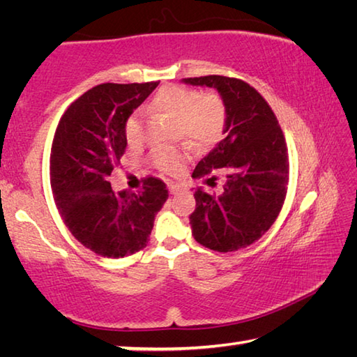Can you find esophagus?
<instances>
[{
	"label": "esophagus",
	"mask_w": 357,
	"mask_h": 357,
	"mask_svg": "<svg viewBox=\"0 0 357 357\" xmlns=\"http://www.w3.org/2000/svg\"><path fill=\"white\" fill-rule=\"evenodd\" d=\"M168 190H170V193H173V195H176V193L183 192L184 189H183V185L174 184V183H170V184H168Z\"/></svg>",
	"instance_id": "34e87169"
}]
</instances>
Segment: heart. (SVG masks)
Wrapping results in <instances>:
<instances>
[{"mask_svg":"<svg viewBox=\"0 0 357 357\" xmlns=\"http://www.w3.org/2000/svg\"><path fill=\"white\" fill-rule=\"evenodd\" d=\"M153 105L157 112L176 121L179 134L198 146L217 142L225 129L227 110L217 94H200L183 86H165L154 96ZM126 138L135 143L142 135L140 114H130L126 121ZM187 153L181 148H160L153 154V162L160 170L178 172Z\"/></svg>","mask_w":357,"mask_h":357,"instance_id":"obj_1","label":"heart"}]
</instances>
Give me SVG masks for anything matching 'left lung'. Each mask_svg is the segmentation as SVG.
Returning a JSON list of instances; mask_svg holds the SVG:
<instances>
[{"instance_id": "obj_1", "label": "left lung", "mask_w": 357, "mask_h": 357, "mask_svg": "<svg viewBox=\"0 0 357 357\" xmlns=\"http://www.w3.org/2000/svg\"><path fill=\"white\" fill-rule=\"evenodd\" d=\"M192 86L217 89L227 110L223 140L193 170V178L225 174L219 195L195 190L190 215L197 243L215 252H233L255 243L279 215L288 184L283 132L261 94L238 78L206 75L183 78ZM215 176L208 178L211 185Z\"/></svg>"}]
</instances>
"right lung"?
Segmentation results:
<instances>
[{"instance_id": "add662e5", "label": "right lung", "mask_w": 357, "mask_h": 357, "mask_svg": "<svg viewBox=\"0 0 357 357\" xmlns=\"http://www.w3.org/2000/svg\"><path fill=\"white\" fill-rule=\"evenodd\" d=\"M159 82L104 83L84 93L59 121L50 155V181L66 227L100 257L124 258L146 247L155 214L168 198L160 179L142 192L114 193L108 176L126 153V121Z\"/></svg>"}]
</instances>
